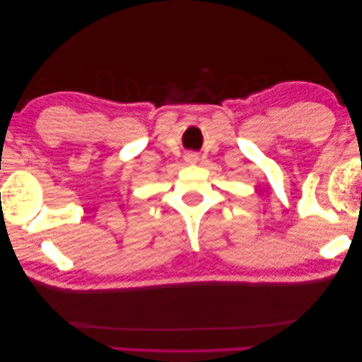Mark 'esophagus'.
<instances>
[{
	"instance_id": "esophagus-1",
	"label": "esophagus",
	"mask_w": 362,
	"mask_h": 362,
	"mask_svg": "<svg viewBox=\"0 0 362 362\" xmlns=\"http://www.w3.org/2000/svg\"><path fill=\"white\" fill-rule=\"evenodd\" d=\"M196 160H197L196 155H187V156H186V161H187V163H194Z\"/></svg>"
}]
</instances>
